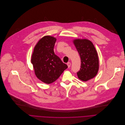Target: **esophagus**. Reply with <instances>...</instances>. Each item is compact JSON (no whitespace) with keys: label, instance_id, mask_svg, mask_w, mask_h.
Listing matches in <instances>:
<instances>
[{"label":"esophagus","instance_id":"1","mask_svg":"<svg viewBox=\"0 0 125 125\" xmlns=\"http://www.w3.org/2000/svg\"><path fill=\"white\" fill-rule=\"evenodd\" d=\"M67 65H68V68H69L70 67V66H71V62H68L67 63Z\"/></svg>","mask_w":125,"mask_h":125}]
</instances>
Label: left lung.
Returning a JSON list of instances; mask_svg holds the SVG:
<instances>
[{"label": "left lung", "instance_id": "8db88e82", "mask_svg": "<svg viewBox=\"0 0 125 125\" xmlns=\"http://www.w3.org/2000/svg\"><path fill=\"white\" fill-rule=\"evenodd\" d=\"M81 58V68L77 73L78 78L87 81L96 76L99 68L97 52L92 42L87 39L73 41Z\"/></svg>", "mask_w": 125, "mask_h": 125}]
</instances>
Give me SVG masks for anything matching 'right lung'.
Instances as JSON below:
<instances>
[{
    "mask_svg": "<svg viewBox=\"0 0 125 125\" xmlns=\"http://www.w3.org/2000/svg\"><path fill=\"white\" fill-rule=\"evenodd\" d=\"M56 39L46 35L35 46L31 56L35 75L41 81L50 84L56 81L68 66L55 54L54 47Z\"/></svg>",
    "mask_w": 125,
    "mask_h": 125,
    "instance_id": "right-lung-1",
    "label": "right lung"
}]
</instances>
